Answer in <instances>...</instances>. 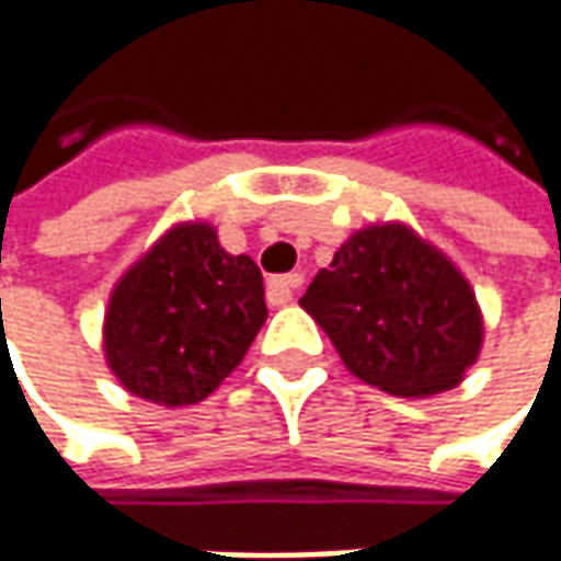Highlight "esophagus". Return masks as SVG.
Listing matches in <instances>:
<instances>
[{
    "instance_id": "34e87169",
    "label": "esophagus",
    "mask_w": 561,
    "mask_h": 561,
    "mask_svg": "<svg viewBox=\"0 0 561 561\" xmlns=\"http://www.w3.org/2000/svg\"><path fill=\"white\" fill-rule=\"evenodd\" d=\"M302 287V274H280L268 280V302L271 306H287L293 302L296 290Z\"/></svg>"
}]
</instances>
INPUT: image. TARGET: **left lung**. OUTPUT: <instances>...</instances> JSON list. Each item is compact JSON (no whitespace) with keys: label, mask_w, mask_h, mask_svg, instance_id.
<instances>
[{"label":"left lung","mask_w":561,"mask_h":561,"mask_svg":"<svg viewBox=\"0 0 561 561\" xmlns=\"http://www.w3.org/2000/svg\"><path fill=\"white\" fill-rule=\"evenodd\" d=\"M299 306L358 380L393 397L453 390L484 343V318L462 271L399 221L356 230Z\"/></svg>","instance_id":"1"}]
</instances>
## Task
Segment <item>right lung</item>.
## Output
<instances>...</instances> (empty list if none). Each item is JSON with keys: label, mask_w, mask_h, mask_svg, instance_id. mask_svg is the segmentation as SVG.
<instances>
[{"label": "right lung", "mask_w": 561, "mask_h": 561, "mask_svg": "<svg viewBox=\"0 0 561 561\" xmlns=\"http://www.w3.org/2000/svg\"><path fill=\"white\" fill-rule=\"evenodd\" d=\"M265 318L259 265L221 249L211 225L181 221L121 274L102 350L127 393L178 409L218 390Z\"/></svg>", "instance_id": "obj_1"}]
</instances>
